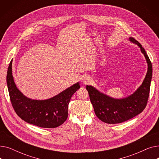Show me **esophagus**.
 Returning <instances> with one entry per match:
<instances>
[{"label": "esophagus", "instance_id": "obj_1", "mask_svg": "<svg viewBox=\"0 0 159 159\" xmlns=\"http://www.w3.org/2000/svg\"><path fill=\"white\" fill-rule=\"evenodd\" d=\"M89 82H90V78L88 76H85L82 79V82L84 84H87Z\"/></svg>", "mask_w": 159, "mask_h": 159}]
</instances>
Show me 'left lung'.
Listing matches in <instances>:
<instances>
[{
	"instance_id": "8db88e82",
	"label": "left lung",
	"mask_w": 159,
	"mask_h": 159,
	"mask_svg": "<svg viewBox=\"0 0 159 159\" xmlns=\"http://www.w3.org/2000/svg\"><path fill=\"white\" fill-rule=\"evenodd\" d=\"M129 40L140 48L146 58L148 71L140 87L128 97L116 99L107 96L91 86H86L90 101L97 117L107 124H119L132 119L143 111L147 105L152 78V64L144 48L134 38Z\"/></svg>"
}]
</instances>
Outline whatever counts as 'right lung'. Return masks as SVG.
<instances>
[{"mask_svg": "<svg viewBox=\"0 0 159 159\" xmlns=\"http://www.w3.org/2000/svg\"><path fill=\"white\" fill-rule=\"evenodd\" d=\"M10 101L16 113L25 122L44 128L61 126L68 118L71 96L80 88L77 82L56 96L46 100H33L24 96L16 88L12 75V61L6 77Z\"/></svg>", "mask_w": 159, "mask_h": 159, "instance_id": "obj_1", "label": "right lung"}]
</instances>
